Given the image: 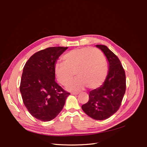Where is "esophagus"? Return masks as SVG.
Instances as JSON below:
<instances>
[{
	"mask_svg": "<svg viewBox=\"0 0 147 147\" xmlns=\"http://www.w3.org/2000/svg\"><path fill=\"white\" fill-rule=\"evenodd\" d=\"M71 94H72V95H78V92H72V93H71Z\"/></svg>",
	"mask_w": 147,
	"mask_h": 147,
	"instance_id": "esophagus-1",
	"label": "esophagus"
}]
</instances>
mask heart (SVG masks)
<instances>
[{
    "label": "heart",
    "instance_id": "b5f03b06",
    "mask_svg": "<svg viewBox=\"0 0 147 147\" xmlns=\"http://www.w3.org/2000/svg\"><path fill=\"white\" fill-rule=\"evenodd\" d=\"M64 63H57L54 72L61 84L65 86L74 77L77 78L66 89L70 91H78L86 86L90 89L100 86L107 75L106 59L99 50L96 48H77L67 53L63 56Z\"/></svg>",
    "mask_w": 147,
    "mask_h": 147
}]
</instances>
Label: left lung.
<instances>
[{
    "mask_svg": "<svg viewBox=\"0 0 147 147\" xmlns=\"http://www.w3.org/2000/svg\"><path fill=\"white\" fill-rule=\"evenodd\" d=\"M96 46L107 59L109 72L103 84L90 92L89 100L82 109L92 119L104 120L116 113L121 104L126 91V75L118 57L107 47Z\"/></svg>",
    "mask_w": 147,
    "mask_h": 147,
    "instance_id": "left-lung-1",
    "label": "left lung"
}]
</instances>
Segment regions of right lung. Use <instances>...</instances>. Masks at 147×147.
Instances as JSON below:
<instances>
[{
    "instance_id": "1",
    "label": "right lung",
    "mask_w": 147,
    "mask_h": 147,
    "mask_svg": "<svg viewBox=\"0 0 147 147\" xmlns=\"http://www.w3.org/2000/svg\"><path fill=\"white\" fill-rule=\"evenodd\" d=\"M68 47H50L35 53L23 68L20 90L32 117L42 121L53 119L63 110L70 93L55 82V65Z\"/></svg>"
}]
</instances>
